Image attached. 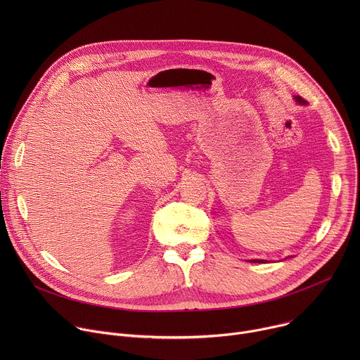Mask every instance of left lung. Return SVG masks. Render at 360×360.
<instances>
[{
  "mask_svg": "<svg viewBox=\"0 0 360 360\" xmlns=\"http://www.w3.org/2000/svg\"><path fill=\"white\" fill-rule=\"evenodd\" d=\"M293 98H295V101L297 102V104H300V105H306V101H304L302 96L296 95V96H293ZM249 262H255V264H265V262H268V261H264V259H252V261H249Z\"/></svg>",
  "mask_w": 360,
  "mask_h": 360,
  "instance_id": "left-lung-1",
  "label": "left lung"
}]
</instances>
